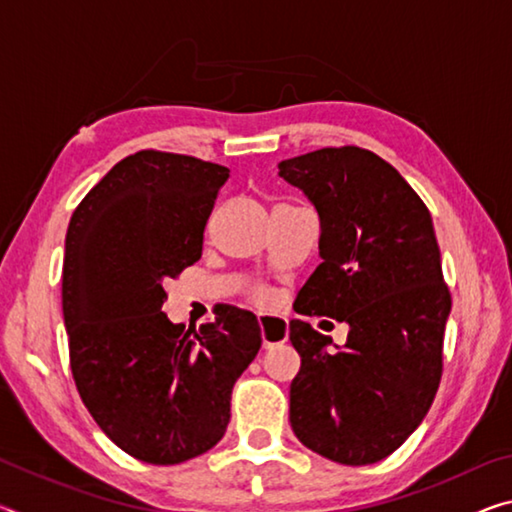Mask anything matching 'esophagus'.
Wrapping results in <instances>:
<instances>
[{
	"instance_id": "obj_1",
	"label": "esophagus",
	"mask_w": 512,
	"mask_h": 512,
	"mask_svg": "<svg viewBox=\"0 0 512 512\" xmlns=\"http://www.w3.org/2000/svg\"><path fill=\"white\" fill-rule=\"evenodd\" d=\"M257 325H259V334H262L264 350L273 348V345L284 343L289 339V325L284 323L282 318L262 316V318H257Z\"/></svg>"
}]
</instances>
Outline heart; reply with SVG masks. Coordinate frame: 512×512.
Listing matches in <instances>:
<instances>
[{
	"mask_svg": "<svg viewBox=\"0 0 512 512\" xmlns=\"http://www.w3.org/2000/svg\"><path fill=\"white\" fill-rule=\"evenodd\" d=\"M253 296H255V300H259V302H266V300H268V291L262 289V287H255Z\"/></svg>",
	"mask_w": 512,
	"mask_h": 512,
	"instance_id": "heart-1",
	"label": "heart"
}]
</instances>
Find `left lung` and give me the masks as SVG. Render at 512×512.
I'll use <instances>...</instances> for the list:
<instances>
[{"mask_svg":"<svg viewBox=\"0 0 512 512\" xmlns=\"http://www.w3.org/2000/svg\"><path fill=\"white\" fill-rule=\"evenodd\" d=\"M320 216L323 262L293 309L348 323L341 350L291 320L300 354L289 420L311 452L341 465L391 456L420 427L443 377L452 296L431 214L400 171L359 146L280 162Z\"/></svg>","mask_w":512,"mask_h":512,"instance_id":"1","label":"left lung"}]
</instances>
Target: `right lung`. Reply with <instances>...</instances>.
<instances>
[{
	"mask_svg": "<svg viewBox=\"0 0 512 512\" xmlns=\"http://www.w3.org/2000/svg\"><path fill=\"white\" fill-rule=\"evenodd\" d=\"M228 167L137 151L69 221L63 316L83 404L126 454L176 465L205 454L230 422L232 386L262 348L255 314L214 307V323L173 325L164 282L201 259Z\"/></svg>",
	"mask_w": 512,
	"mask_h": 512,
	"instance_id": "add662e5",
	"label": "right lung"
}]
</instances>
